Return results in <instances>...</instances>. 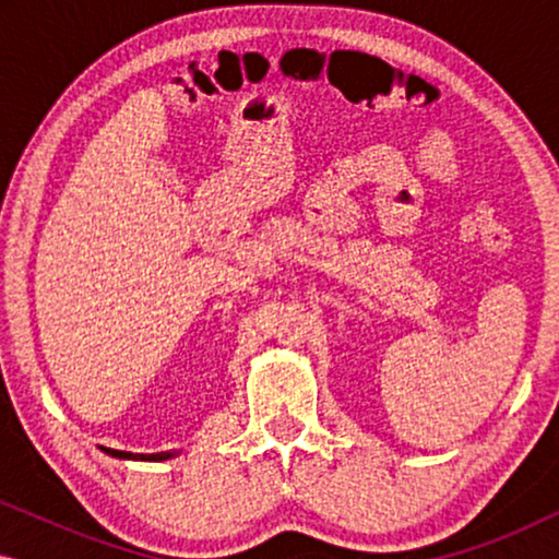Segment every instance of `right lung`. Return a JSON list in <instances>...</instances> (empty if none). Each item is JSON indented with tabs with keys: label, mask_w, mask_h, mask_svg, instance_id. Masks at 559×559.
<instances>
[{
	"label": "right lung",
	"mask_w": 559,
	"mask_h": 559,
	"mask_svg": "<svg viewBox=\"0 0 559 559\" xmlns=\"http://www.w3.org/2000/svg\"><path fill=\"white\" fill-rule=\"evenodd\" d=\"M106 453L114 455V457H134V461H165V457H170V453H152V455H140V453H124V450H109L104 448Z\"/></svg>",
	"instance_id": "add662e5"
}]
</instances>
